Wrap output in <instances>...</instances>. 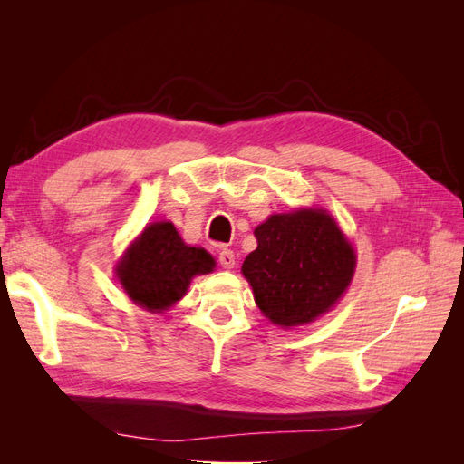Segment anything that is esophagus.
Segmentation results:
<instances>
[{
	"mask_svg": "<svg viewBox=\"0 0 464 464\" xmlns=\"http://www.w3.org/2000/svg\"><path fill=\"white\" fill-rule=\"evenodd\" d=\"M218 263H220V266H224V269H232L234 263H236L234 251H232V249H227V247H222V249L218 251Z\"/></svg>",
	"mask_w": 464,
	"mask_h": 464,
	"instance_id": "1",
	"label": "esophagus"
}]
</instances>
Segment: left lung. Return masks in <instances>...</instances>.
<instances>
[{
    "label": "left lung",
    "mask_w": 464,
    "mask_h": 464,
    "mask_svg": "<svg viewBox=\"0 0 464 464\" xmlns=\"http://www.w3.org/2000/svg\"><path fill=\"white\" fill-rule=\"evenodd\" d=\"M257 249L242 265L261 314L292 329L327 314L356 269L354 247L323 208L271 215L256 228Z\"/></svg>",
    "instance_id": "left-lung-1"
}]
</instances>
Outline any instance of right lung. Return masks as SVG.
I'll use <instances>...</instances> for the list:
<instances>
[{"mask_svg": "<svg viewBox=\"0 0 464 464\" xmlns=\"http://www.w3.org/2000/svg\"><path fill=\"white\" fill-rule=\"evenodd\" d=\"M203 247L181 240L172 222H152L125 249L116 275L125 294L152 314H160L184 298L193 276L215 269Z\"/></svg>", "mask_w": 464, "mask_h": 464, "instance_id": "right-lung-1", "label": "right lung"}]
</instances>
